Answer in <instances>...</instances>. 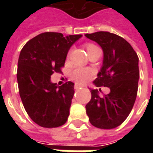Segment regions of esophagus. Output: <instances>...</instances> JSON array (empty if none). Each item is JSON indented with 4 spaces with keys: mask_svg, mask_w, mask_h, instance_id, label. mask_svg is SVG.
Wrapping results in <instances>:
<instances>
[{
    "mask_svg": "<svg viewBox=\"0 0 153 153\" xmlns=\"http://www.w3.org/2000/svg\"><path fill=\"white\" fill-rule=\"evenodd\" d=\"M83 88V85H80V84H78V83H76V84L74 85V88H75V89H78V88Z\"/></svg>",
    "mask_w": 153,
    "mask_h": 153,
    "instance_id": "esophagus-1",
    "label": "esophagus"
}]
</instances>
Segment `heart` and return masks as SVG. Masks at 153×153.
<instances>
[{
    "instance_id": "1",
    "label": "heart",
    "mask_w": 153,
    "mask_h": 153,
    "mask_svg": "<svg viewBox=\"0 0 153 153\" xmlns=\"http://www.w3.org/2000/svg\"><path fill=\"white\" fill-rule=\"evenodd\" d=\"M88 53L91 51L97 49L98 47L96 45L92 43H88L86 45ZM95 71L91 69H84V68H76L72 71L71 73V79L74 80L75 82L79 83H84L88 82V80L94 75Z\"/></svg>"
}]
</instances>
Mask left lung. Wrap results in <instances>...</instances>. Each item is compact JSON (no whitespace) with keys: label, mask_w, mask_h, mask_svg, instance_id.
I'll list each match as a JSON object with an SVG mask.
<instances>
[{"label":"left lung","mask_w":153,"mask_h":153,"mask_svg":"<svg viewBox=\"0 0 153 153\" xmlns=\"http://www.w3.org/2000/svg\"><path fill=\"white\" fill-rule=\"evenodd\" d=\"M85 36L99 44L104 53L102 68L93 83L111 90L103 96L97 90H91L87 115L97 128H114L126 120L135 102L139 79L138 55L127 41L115 33L101 31Z\"/></svg>","instance_id":"obj_1"}]
</instances>
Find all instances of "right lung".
<instances>
[{
    "label": "right lung",
    "instance_id": "add662e5",
    "mask_svg": "<svg viewBox=\"0 0 153 153\" xmlns=\"http://www.w3.org/2000/svg\"><path fill=\"white\" fill-rule=\"evenodd\" d=\"M81 37L47 32L28 41L20 51L17 70L20 98L32 120L42 127H59L68 120L74 83L58 86L51 82V75L62 73L68 51Z\"/></svg>",
    "mask_w": 153,
    "mask_h": 153
}]
</instances>
